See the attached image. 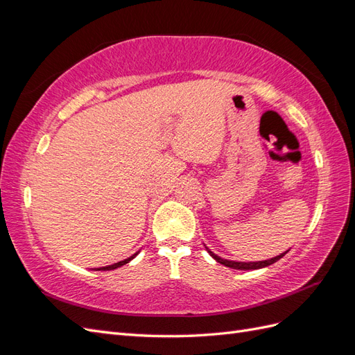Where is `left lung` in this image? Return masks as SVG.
<instances>
[{
  "instance_id": "1",
  "label": "left lung",
  "mask_w": 355,
  "mask_h": 355,
  "mask_svg": "<svg viewBox=\"0 0 355 355\" xmlns=\"http://www.w3.org/2000/svg\"><path fill=\"white\" fill-rule=\"evenodd\" d=\"M204 245H206V244H204ZM206 250L209 252V254H210L216 262H219V263H222V265H225V266H228V268H232V270H241V271H247V270H261V268L270 266V265L275 263L277 261H280L282 257L288 252V250H286L284 253H280L278 256H274V257H271V259H266V261H257V262H237V261L223 259V257L218 256L216 253H213L207 245H206Z\"/></svg>"
}]
</instances>
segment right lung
Wrapping results in <instances>:
<instances>
[{
	"label": "right lung",
	"instance_id": "right-lung-1",
	"mask_svg": "<svg viewBox=\"0 0 355 355\" xmlns=\"http://www.w3.org/2000/svg\"><path fill=\"white\" fill-rule=\"evenodd\" d=\"M139 254V252H136L135 254H132L130 257H127V259H124V261H120V262H116V263H112V265H108V266H102V268H96V271H111V270H115V268H120V266H123V265H125V263H128L130 262L132 259H135V257Z\"/></svg>",
	"mask_w": 355,
	"mask_h": 355
}]
</instances>
